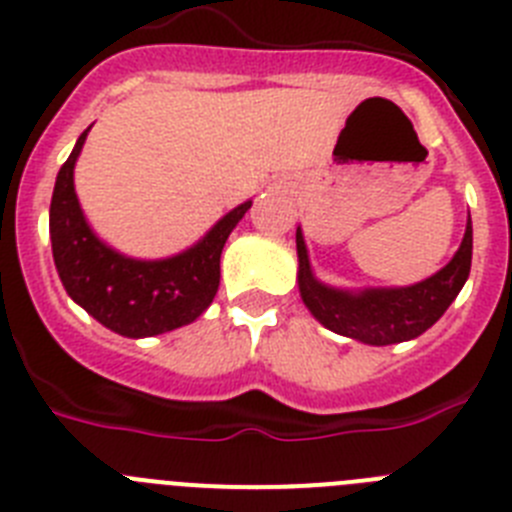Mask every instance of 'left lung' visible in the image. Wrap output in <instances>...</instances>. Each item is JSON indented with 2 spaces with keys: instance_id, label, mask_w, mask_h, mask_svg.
Listing matches in <instances>:
<instances>
[{
  "instance_id": "left-lung-1",
  "label": "left lung",
  "mask_w": 512,
  "mask_h": 512,
  "mask_svg": "<svg viewBox=\"0 0 512 512\" xmlns=\"http://www.w3.org/2000/svg\"><path fill=\"white\" fill-rule=\"evenodd\" d=\"M297 259H300L297 284H300L302 302L325 328L369 346H390V343L418 338L456 300L472 269V220H467V233L454 259L433 277L410 287L351 292L318 282L310 269L300 228H297Z\"/></svg>"
}]
</instances>
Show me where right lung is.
Instances as JSON below:
<instances>
[{"mask_svg":"<svg viewBox=\"0 0 512 512\" xmlns=\"http://www.w3.org/2000/svg\"><path fill=\"white\" fill-rule=\"evenodd\" d=\"M89 128L56 176L51 200V243L58 277L71 300L104 328L146 338L197 320L220 287V253L248 212L243 202L212 225L210 233L171 259L140 261L122 256L89 228L74 189V166Z\"/></svg>","mask_w":512,"mask_h":512,"instance_id":"1","label":"right lung"}]
</instances>
